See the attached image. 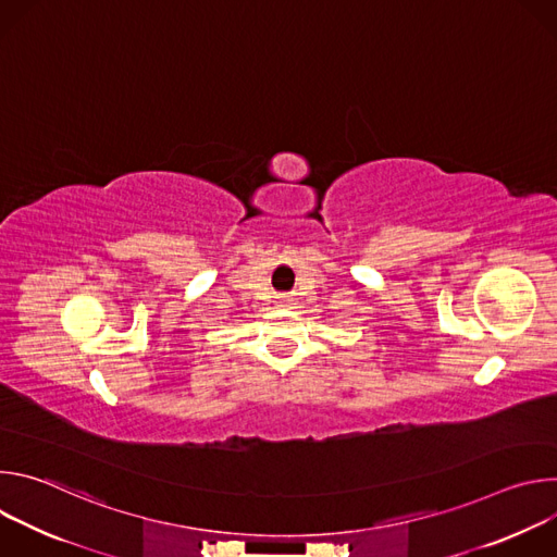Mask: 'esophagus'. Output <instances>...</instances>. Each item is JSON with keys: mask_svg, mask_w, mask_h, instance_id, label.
I'll use <instances>...</instances> for the list:
<instances>
[{"mask_svg": "<svg viewBox=\"0 0 557 557\" xmlns=\"http://www.w3.org/2000/svg\"><path fill=\"white\" fill-rule=\"evenodd\" d=\"M282 301H284V304H290V301H293V299H290V297H284V299H282Z\"/></svg>", "mask_w": 557, "mask_h": 557, "instance_id": "obj_1", "label": "esophagus"}]
</instances>
